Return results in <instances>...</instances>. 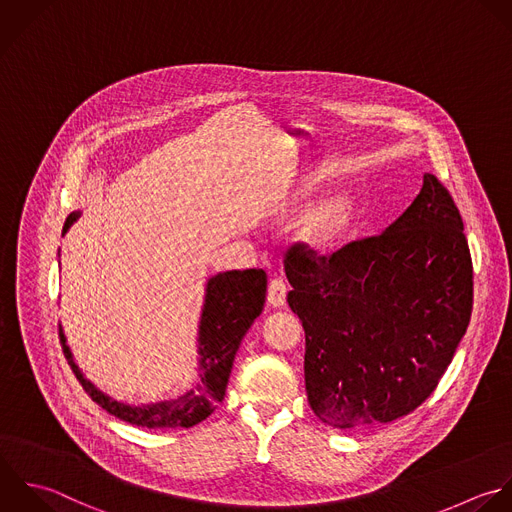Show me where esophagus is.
Returning <instances> with one entry per match:
<instances>
[{"label":"esophagus","mask_w":512,"mask_h":512,"mask_svg":"<svg viewBox=\"0 0 512 512\" xmlns=\"http://www.w3.org/2000/svg\"><path fill=\"white\" fill-rule=\"evenodd\" d=\"M267 301H269L273 307H277V309H281V307L285 305V301H287V285H285L281 279H273V281L269 283Z\"/></svg>","instance_id":"34e87169"}]
</instances>
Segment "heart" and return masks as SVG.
I'll list each match as a JSON object with an SVG mask.
<instances>
[{
    "mask_svg": "<svg viewBox=\"0 0 512 512\" xmlns=\"http://www.w3.org/2000/svg\"><path fill=\"white\" fill-rule=\"evenodd\" d=\"M317 191L313 181H305L291 197V207H303ZM355 217V199L349 193H335L307 211L297 227V239L315 253L333 251Z\"/></svg>",
    "mask_w": 512,
    "mask_h": 512,
    "instance_id": "1",
    "label": "heart"
}]
</instances>
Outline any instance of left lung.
<instances>
[{
	"label": "left lung",
	"mask_w": 512,
	"mask_h": 512,
	"mask_svg": "<svg viewBox=\"0 0 512 512\" xmlns=\"http://www.w3.org/2000/svg\"><path fill=\"white\" fill-rule=\"evenodd\" d=\"M285 273L287 303L305 329L307 399L337 429L391 423L423 405L471 321L463 217L431 173L381 235L331 257L295 243Z\"/></svg>",
	"instance_id": "8db88e82"
}]
</instances>
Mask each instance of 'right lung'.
<instances>
[{
  "mask_svg": "<svg viewBox=\"0 0 512 512\" xmlns=\"http://www.w3.org/2000/svg\"><path fill=\"white\" fill-rule=\"evenodd\" d=\"M77 217L79 213L75 211L65 219L63 235ZM265 293L267 275L263 269L227 271L207 281L197 339L199 379L191 391L177 399L139 407L111 399L83 377L67 347L65 335L59 329L63 355L91 401H95L101 409L115 415L117 419L147 429H189L205 421L223 401L235 353L245 333L263 311Z\"/></svg>",
  "mask_w": 512,
  "mask_h": 512,
  "instance_id": "right-lung-1",
  "label": "right lung"
}]
</instances>
